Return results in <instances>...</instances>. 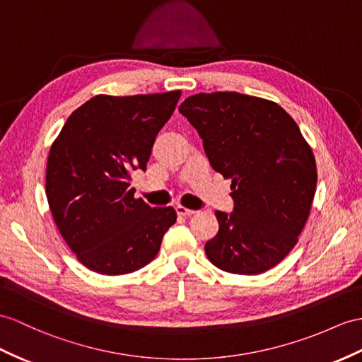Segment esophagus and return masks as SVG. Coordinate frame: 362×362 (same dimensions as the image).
I'll use <instances>...</instances> for the list:
<instances>
[{
  "label": "esophagus",
  "instance_id": "1",
  "mask_svg": "<svg viewBox=\"0 0 362 362\" xmlns=\"http://www.w3.org/2000/svg\"><path fill=\"white\" fill-rule=\"evenodd\" d=\"M175 210H176V214L181 215V216H190V215L195 214V211H193V210L186 209V207H182V206H176Z\"/></svg>",
  "mask_w": 362,
  "mask_h": 362
}]
</instances>
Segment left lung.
I'll list each match as a JSON object with an SVG mask.
<instances>
[{"mask_svg": "<svg viewBox=\"0 0 362 362\" xmlns=\"http://www.w3.org/2000/svg\"><path fill=\"white\" fill-rule=\"evenodd\" d=\"M214 170L232 180L233 211L216 210L210 262L236 275L275 267L310 214L316 164L293 118L276 103L238 92L197 93L180 105Z\"/></svg>", "mask_w": 362, "mask_h": 362, "instance_id": "left-lung-1", "label": "left lung"}]
</instances>
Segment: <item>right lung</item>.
<instances>
[{"label": "right lung", "mask_w": 362, "mask_h": 362, "mask_svg": "<svg viewBox=\"0 0 362 362\" xmlns=\"http://www.w3.org/2000/svg\"><path fill=\"white\" fill-rule=\"evenodd\" d=\"M180 90L96 95L67 118L50 147L46 195L61 236L78 261L101 275L147 266L176 221L173 207L135 198L134 170H146L158 132Z\"/></svg>", "instance_id": "obj_1"}]
</instances>
